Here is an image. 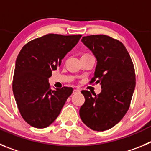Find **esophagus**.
Returning <instances> with one entry per match:
<instances>
[{"label":"esophagus","instance_id":"34e87169","mask_svg":"<svg viewBox=\"0 0 151 151\" xmlns=\"http://www.w3.org/2000/svg\"><path fill=\"white\" fill-rule=\"evenodd\" d=\"M79 92H80V91L78 90V89H74V90H73V94H77V93H79Z\"/></svg>","mask_w":151,"mask_h":151}]
</instances>
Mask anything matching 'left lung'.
<instances>
[{
    "label": "left lung",
    "mask_w": 151,
    "mask_h": 151,
    "mask_svg": "<svg viewBox=\"0 0 151 151\" xmlns=\"http://www.w3.org/2000/svg\"><path fill=\"white\" fill-rule=\"evenodd\" d=\"M82 42L97 60L91 82L100 83L101 92L96 95L82 91L85 101L80 108V117L92 130H108L129 110L135 88L133 63L123 44L107 35L85 36Z\"/></svg>",
    "instance_id": "8db88e82"
}]
</instances>
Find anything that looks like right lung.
Listing matches in <instances>:
<instances>
[{"label":"right lung","mask_w":151,"mask_h":151,"mask_svg":"<svg viewBox=\"0 0 151 151\" xmlns=\"http://www.w3.org/2000/svg\"><path fill=\"white\" fill-rule=\"evenodd\" d=\"M81 37L48 34L29 41L19 52L13 91L21 116L33 127L51 125L73 93V89L68 87L51 90L48 78Z\"/></svg>","instance_id":"obj_1"}]
</instances>
